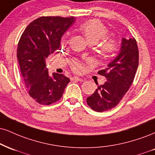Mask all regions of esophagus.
Listing matches in <instances>:
<instances>
[{
	"label": "esophagus",
	"mask_w": 155,
	"mask_h": 155,
	"mask_svg": "<svg viewBox=\"0 0 155 155\" xmlns=\"http://www.w3.org/2000/svg\"><path fill=\"white\" fill-rule=\"evenodd\" d=\"M72 80H75V81H83L84 80L82 79H81V78H79V77H76V76H74V77H72L71 79Z\"/></svg>",
	"instance_id": "obj_1"
}]
</instances>
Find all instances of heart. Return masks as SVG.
Masks as SVG:
<instances>
[{
  "label": "heart",
  "mask_w": 155,
  "mask_h": 155,
  "mask_svg": "<svg viewBox=\"0 0 155 155\" xmlns=\"http://www.w3.org/2000/svg\"><path fill=\"white\" fill-rule=\"evenodd\" d=\"M79 30L87 40L89 44H96L107 34V29L97 20H90L81 24ZM118 49V44L113 38H107L102 42L100 46V56L105 58L110 56ZM82 68L81 64L75 63L73 65V69L80 71Z\"/></svg>",
  "instance_id": "b5f03b06"
}]
</instances>
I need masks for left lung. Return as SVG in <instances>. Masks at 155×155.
I'll use <instances>...</instances> for the list:
<instances>
[{"mask_svg":"<svg viewBox=\"0 0 155 155\" xmlns=\"http://www.w3.org/2000/svg\"><path fill=\"white\" fill-rule=\"evenodd\" d=\"M139 66V50L135 38H123L118 56L105 69L98 71L107 79L87 99L93 110L103 112L115 107L133 83Z\"/></svg>","mask_w":155,"mask_h":155,"instance_id":"obj_1","label":"left lung"}]
</instances>
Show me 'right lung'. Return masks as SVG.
I'll list each match as a JSON object with an SVG mask.
<instances>
[{
    "label": "right lung",
    "instance_id": "1",
    "mask_svg": "<svg viewBox=\"0 0 155 155\" xmlns=\"http://www.w3.org/2000/svg\"><path fill=\"white\" fill-rule=\"evenodd\" d=\"M75 18L42 16L27 26L17 47V58L29 94L40 105L58 101L70 79L63 74L50 76L46 58L59 49L61 37Z\"/></svg>",
    "mask_w": 155,
    "mask_h": 155
}]
</instances>
